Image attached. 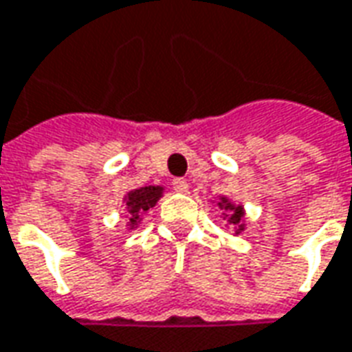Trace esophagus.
I'll return each instance as SVG.
<instances>
[{
    "mask_svg": "<svg viewBox=\"0 0 352 352\" xmlns=\"http://www.w3.org/2000/svg\"><path fill=\"white\" fill-rule=\"evenodd\" d=\"M172 188H174V191H178V193H188L189 191L188 182L184 180V178H174L172 180Z\"/></svg>",
    "mask_w": 352,
    "mask_h": 352,
    "instance_id": "obj_1",
    "label": "esophagus"
}]
</instances>
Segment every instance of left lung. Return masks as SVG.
Masks as SVG:
<instances>
[{"instance_id": "left-lung-1", "label": "left lung", "mask_w": 352, "mask_h": 352, "mask_svg": "<svg viewBox=\"0 0 352 352\" xmlns=\"http://www.w3.org/2000/svg\"><path fill=\"white\" fill-rule=\"evenodd\" d=\"M218 208L223 212V220L228 221V226L235 233L233 235H239V233H243L244 229H246V212H244V206L239 203H233L229 197L226 195H220L218 197Z\"/></svg>"}]
</instances>
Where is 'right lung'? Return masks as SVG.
I'll list each match as a JSON object with an SVG mask.
<instances>
[{
  "instance_id": "obj_1",
  "label": "right lung",
  "mask_w": 352,
  "mask_h": 352,
  "mask_svg": "<svg viewBox=\"0 0 352 352\" xmlns=\"http://www.w3.org/2000/svg\"><path fill=\"white\" fill-rule=\"evenodd\" d=\"M163 193V186H146V188L132 189L123 197L124 210H126V218H129V221H126L129 231H134L140 226L142 220H144V214L159 203Z\"/></svg>"
}]
</instances>
